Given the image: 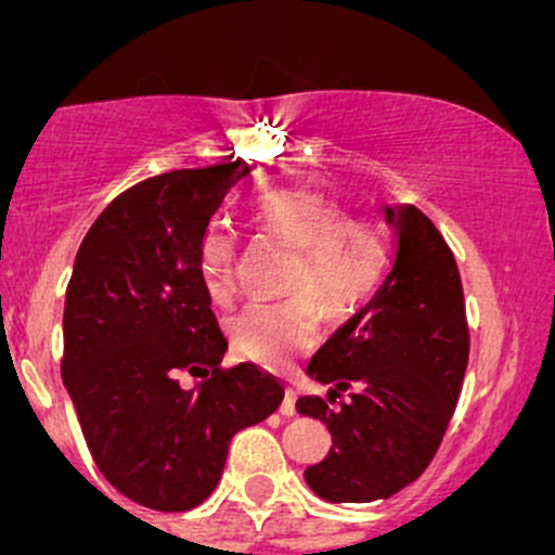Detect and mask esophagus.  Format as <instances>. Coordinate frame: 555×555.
<instances>
[{
    "mask_svg": "<svg viewBox=\"0 0 555 555\" xmlns=\"http://www.w3.org/2000/svg\"><path fill=\"white\" fill-rule=\"evenodd\" d=\"M279 413H282V416H295V395H293V391H287V395H284L282 405H279Z\"/></svg>",
    "mask_w": 555,
    "mask_h": 555,
    "instance_id": "34e87169",
    "label": "esophagus"
}]
</instances>
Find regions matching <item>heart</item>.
Segmentation results:
<instances>
[{
    "instance_id": "1",
    "label": "heart",
    "mask_w": 555,
    "mask_h": 555,
    "mask_svg": "<svg viewBox=\"0 0 555 555\" xmlns=\"http://www.w3.org/2000/svg\"><path fill=\"white\" fill-rule=\"evenodd\" d=\"M266 236L298 251L287 304H255L231 322L233 349L266 367H282L317 340L324 319H349L371 304L389 271L391 246L376 220L349 217L340 201L306 188L262 193L249 206ZM206 289L215 304H231L236 289V242L211 231L204 238Z\"/></svg>"
}]
</instances>
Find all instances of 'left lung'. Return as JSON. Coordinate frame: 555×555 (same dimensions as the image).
Masks as SVG:
<instances>
[{"label":"left lung","instance_id":"left-lung-1","mask_svg":"<svg viewBox=\"0 0 555 555\" xmlns=\"http://www.w3.org/2000/svg\"><path fill=\"white\" fill-rule=\"evenodd\" d=\"M395 262L371 304L340 324L311 357L309 373L330 386L327 400L295 402L300 416L327 424L322 462L306 486L324 502H382L427 469L443 440L469 357L456 260L438 228L411 204H386Z\"/></svg>","mask_w":555,"mask_h":555}]
</instances>
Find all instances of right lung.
<instances>
[{
    "label": "right lung",
    "instance_id": "1",
    "mask_svg": "<svg viewBox=\"0 0 555 555\" xmlns=\"http://www.w3.org/2000/svg\"><path fill=\"white\" fill-rule=\"evenodd\" d=\"M255 164L169 171L117 195L77 251L64 304V376L88 451L137 505L182 513L222 478L231 438L282 402L271 376L220 371L204 238ZM182 372L211 375L184 390Z\"/></svg>",
    "mask_w": 555,
    "mask_h": 555
}]
</instances>
